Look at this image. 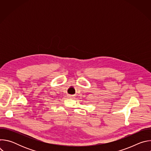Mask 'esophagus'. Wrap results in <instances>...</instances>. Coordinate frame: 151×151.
Segmentation results:
<instances>
[{"label":"esophagus","mask_w":151,"mask_h":151,"mask_svg":"<svg viewBox=\"0 0 151 151\" xmlns=\"http://www.w3.org/2000/svg\"><path fill=\"white\" fill-rule=\"evenodd\" d=\"M70 97H73V96H70Z\"/></svg>","instance_id":"obj_1"}]
</instances>
